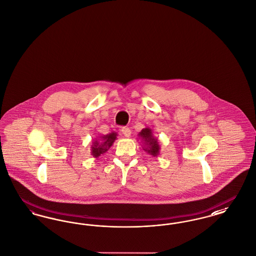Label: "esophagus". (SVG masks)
I'll list each match as a JSON object with an SVG mask.
<instances>
[{
	"mask_svg": "<svg viewBox=\"0 0 256 256\" xmlns=\"http://www.w3.org/2000/svg\"><path fill=\"white\" fill-rule=\"evenodd\" d=\"M122 134H124V137H130V135H132V130H130V128H122Z\"/></svg>",
	"mask_w": 256,
	"mask_h": 256,
	"instance_id": "34e87169",
	"label": "esophagus"
}]
</instances>
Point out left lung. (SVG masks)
<instances>
[{
    "instance_id": "1",
    "label": "left lung",
    "mask_w": 256,
    "mask_h": 256,
    "mask_svg": "<svg viewBox=\"0 0 256 256\" xmlns=\"http://www.w3.org/2000/svg\"><path fill=\"white\" fill-rule=\"evenodd\" d=\"M138 138L141 140V146L148 154L152 158H158L160 154V145L158 139L154 135V132L150 128H143L139 134Z\"/></svg>"
}]
</instances>
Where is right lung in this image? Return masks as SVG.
Wrapping results in <instances>:
<instances>
[{
	"mask_svg": "<svg viewBox=\"0 0 256 256\" xmlns=\"http://www.w3.org/2000/svg\"><path fill=\"white\" fill-rule=\"evenodd\" d=\"M116 139L117 134L114 132L106 135H100L97 137L91 145V154L93 156V158H98V156H100V154H106L110 146L113 145Z\"/></svg>",
	"mask_w": 256,
	"mask_h": 256,
	"instance_id": "right-lung-1",
	"label": "right lung"
}]
</instances>
